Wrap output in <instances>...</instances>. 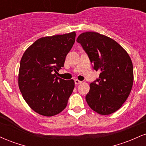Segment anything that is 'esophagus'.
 <instances>
[{
	"label": "esophagus",
	"mask_w": 146,
	"mask_h": 146,
	"mask_svg": "<svg viewBox=\"0 0 146 146\" xmlns=\"http://www.w3.org/2000/svg\"><path fill=\"white\" fill-rule=\"evenodd\" d=\"M81 83H82V82L80 81V80H75V84H80Z\"/></svg>",
	"instance_id": "34e87169"
}]
</instances>
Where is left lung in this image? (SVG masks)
Here are the masks:
<instances>
[{
    "instance_id": "1",
    "label": "left lung",
    "mask_w": 146,
    "mask_h": 146,
    "mask_svg": "<svg viewBox=\"0 0 146 146\" xmlns=\"http://www.w3.org/2000/svg\"><path fill=\"white\" fill-rule=\"evenodd\" d=\"M82 45L98 79L90 83L86 100L92 110L107 115L119 109L130 95L133 84V66L125 50L112 38L94 31L81 33Z\"/></svg>"
}]
</instances>
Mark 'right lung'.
<instances>
[{
  "instance_id": "right-lung-1",
  "label": "right lung",
  "mask_w": 146,
  "mask_h": 146,
  "mask_svg": "<svg viewBox=\"0 0 146 146\" xmlns=\"http://www.w3.org/2000/svg\"><path fill=\"white\" fill-rule=\"evenodd\" d=\"M75 36L73 31L42 37L34 42L22 57L18 86L27 104L40 115H58L67 105L74 89V80H64L56 74L64 66Z\"/></svg>"
}]
</instances>
